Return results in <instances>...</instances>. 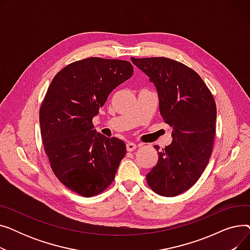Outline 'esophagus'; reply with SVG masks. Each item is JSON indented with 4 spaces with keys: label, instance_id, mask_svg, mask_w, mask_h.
I'll return each instance as SVG.
<instances>
[{
    "label": "esophagus",
    "instance_id": "34e87169",
    "mask_svg": "<svg viewBox=\"0 0 250 250\" xmlns=\"http://www.w3.org/2000/svg\"><path fill=\"white\" fill-rule=\"evenodd\" d=\"M137 144H135V143H133V142H128V143H126V150L128 151V152H132V151H134V150H136L137 149Z\"/></svg>",
    "mask_w": 250,
    "mask_h": 250
}]
</instances>
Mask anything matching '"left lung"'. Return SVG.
I'll return each mask as SVG.
<instances>
[{
    "instance_id": "8db88e82",
    "label": "left lung",
    "mask_w": 250,
    "mask_h": 250,
    "mask_svg": "<svg viewBox=\"0 0 250 250\" xmlns=\"http://www.w3.org/2000/svg\"><path fill=\"white\" fill-rule=\"evenodd\" d=\"M130 60L154 83L161 116L172 127V143L158 153V162L146 175L148 186L159 195H178L199 180L212 155L215 99L200 75L185 63L164 57Z\"/></svg>"
}]
</instances>
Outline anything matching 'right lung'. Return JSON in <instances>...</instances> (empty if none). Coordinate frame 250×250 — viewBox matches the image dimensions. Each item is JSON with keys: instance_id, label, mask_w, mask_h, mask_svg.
Listing matches in <instances>:
<instances>
[{"instance_id": "1", "label": "right lung", "mask_w": 250, "mask_h": 250, "mask_svg": "<svg viewBox=\"0 0 250 250\" xmlns=\"http://www.w3.org/2000/svg\"><path fill=\"white\" fill-rule=\"evenodd\" d=\"M133 73L127 61L93 57L74 62L52 79L39 109L51 170L64 187L85 198L111 185L125 155V144L97 134L92 120Z\"/></svg>"}]
</instances>
